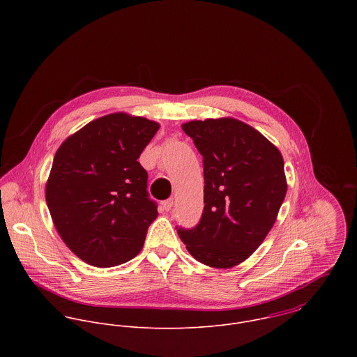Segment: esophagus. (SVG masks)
<instances>
[{"label":"esophagus","mask_w":357,"mask_h":357,"mask_svg":"<svg viewBox=\"0 0 357 357\" xmlns=\"http://www.w3.org/2000/svg\"><path fill=\"white\" fill-rule=\"evenodd\" d=\"M173 199L170 198V199H166V201H163L162 202V207H163V210H166V211H169V210H172V207H173Z\"/></svg>","instance_id":"1"}]
</instances>
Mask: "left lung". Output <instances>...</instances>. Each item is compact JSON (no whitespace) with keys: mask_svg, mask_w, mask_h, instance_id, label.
Masks as SVG:
<instances>
[{"mask_svg":"<svg viewBox=\"0 0 357 357\" xmlns=\"http://www.w3.org/2000/svg\"><path fill=\"white\" fill-rule=\"evenodd\" d=\"M181 128L204 156V208L194 229L177 232L197 261L217 269L236 266L278 218L287 192L283 156L253 126L231 116Z\"/></svg>","mask_w":357,"mask_h":357,"instance_id":"1","label":"left lung"}]
</instances>
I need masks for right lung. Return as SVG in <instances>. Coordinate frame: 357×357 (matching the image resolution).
I'll use <instances>...</instances> for the list:
<instances>
[{"label":"right lung","instance_id":"add662e5","mask_svg":"<svg viewBox=\"0 0 357 357\" xmlns=\"http://www.w3.org/2000/svg\"><path fill=\"white\" fill-rule=\"evenodd\" d=\"M159 126L112 112L68 136L54 153L45 199L61 241L84 262L116 266L142 252L158 210L137 159Z\"/></svg>","mask_w":357,"mask_h":357}]
</instances>
